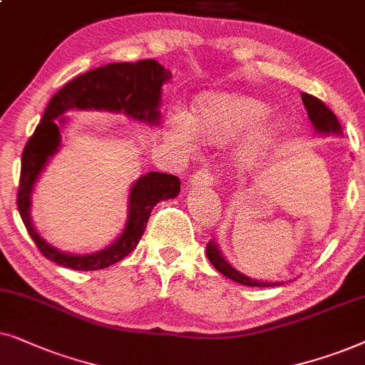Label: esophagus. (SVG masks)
I'll return each mask as SVG.
<instances>
[{
  "label": "esophagus",
  "mask_w": 365,
  "mask_h": 365,
  "mask_svg": "<svg viewBox=\"0 0 365 365\" xmlns=\"http://www.w3.org/2000/svg\"><path fill=\"white\" fill-rule=\"evenodd\" d=\"M213 182H215V177L208 172V170H198V172L193 173L192 177V185L193 187H212Z\"/></svg>",
  "instance_id": "esophagus-1"
}]
</instances>
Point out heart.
I'll use <instances>...</instances> for the list:
<instances>
[{
	"mask_svg": "<svg viewBox=\"0 0 365 365\" xmlns=\"http://www.w3.org/2000/svg\"><path fill=\"white\" fill-rule=\"evenodd\" d=\"M269 110L259 100L239 95H210L195 105L192 116L175 111L168 120L172 142L183 150H193L195 135L210 143H227L250 133L239 148V162L245 167L260 163L275 140L270 125H256L267 118Z\"/></svg>",
	"mask_w": 365,
	"mask_h": 365,
	"instance_id": "1",
	"label": "heart"
}]
</instances>
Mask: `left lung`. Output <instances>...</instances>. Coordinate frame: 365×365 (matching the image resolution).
Wrapping results in <instances>:
<instances>
[{
	"mask_svg": "<svg viewBox=\"0 0 365 365\" xmlns=\"http://www.w3.org/2000/svg\"><path fill=\"white\" fill-rule=\"evenodd\" d=\"M302 101L305 110H307L309 120L312 121V126L315 128V132L320 135H342V126L339 123L337 116L334 115V111H330L327 106H325L324 101H320L315 96L309 95V93H302ZM207 257L210 260V264L215 267V269L230 279L237 284L242 285H249V287H277V285H282L284 282H262L257 279H250L239 272L237 269L228 264L225 260V257L222 255L220 249L215 242H208L207 244Z\"/></svg>",
	"mask_w": 365,
	"mask_h": 365,
	"instance_id": "left-lung-1",
	"label": "left lung"
}]
</instances>
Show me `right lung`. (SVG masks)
<instances>
[{
  "instance_id": "1",
  "label": "right lung",
  "mask_w": 365,
  "mask_h": 365,
  "mask_svg": "<svg viewBox=\"0 0 365 365\" xmlns=\"http://www.w3.org/2000/svg\"><path fill=\"white\" fill-rule=\"evenodd\" d=\"M170 76L172 73L155 60L110 63L68 81L50 100L40 125L23 150L16 200L24 227L48 260L73 270H100L116 264L138 245L153 207L160 200L175 198L180 193V178L175 175L160 172L142 175L130 188L123 232L106 249L86 255L66 254L48 244L33 227L30 215L35 183L50 158L60 150V125L66 121L65 116L60 119V115L70 110H105L148 125H158L162 86Z\"/></svg>"
}]
</instances>
